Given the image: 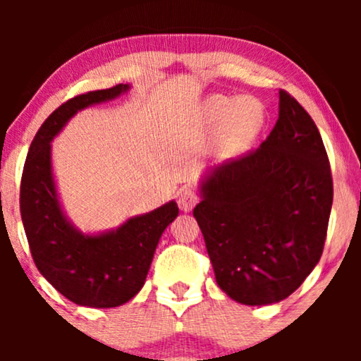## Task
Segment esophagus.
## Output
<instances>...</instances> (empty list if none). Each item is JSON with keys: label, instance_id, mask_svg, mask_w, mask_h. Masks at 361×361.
Masks as SVG:
<instances>
[{"label": "esophagus", "instance_id": "1", "mask_svg": "<svg viewBox=\"0 0 361 361\" xmlns=\"http://www.w3.org/2000/svg\"><path fill=\"white\" fill-rule=\"evenodd\" d=\"M198 202V197H197V192H195L193 188H190V186H186L178 195V207H180L181 212H192L193 207L197 205Z\"/></svg>", "mask_w": 361, "mask_h": 361}]
</instances>
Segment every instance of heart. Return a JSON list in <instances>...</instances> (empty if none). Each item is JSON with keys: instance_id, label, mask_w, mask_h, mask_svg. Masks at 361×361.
I'll use <instances>...</instances> for the list:
<instances>
[{"instance_id": "b5f03b06", "label": "heart", "mask_w": 361, "mask_h": 361, "mask_svg": "<svg viewBox=\"0 0 361 361\" xmlns=\"http://www.w3.org/2000/svg\"><path fill=\"white\" fill-rule=\"evenodd\" d=\"M207 126H219L210 151L217 159H235L250 149L263 127V106L255 98L212 97L202 105Z\"/></svg>"}]
</instances>
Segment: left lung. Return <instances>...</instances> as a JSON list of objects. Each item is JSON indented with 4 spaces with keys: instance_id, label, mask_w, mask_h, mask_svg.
Returning <instances> with one entry per match:
<instances>
[{
    "instance_id": "left-lung-1",
    "label": "left lung",
    "mask_w": 361,
    "mask_h": 361,
    "mask_svg": "<svg viewBox=\"0 0 361 361\" xmlns=\"http://www.w3.org/2000/svg\"><path fill=\"white\" fill-rule=\"evenodd\" d=\"M193 217L215 281L244 305L287 299L316 268L333 205L321 134L295 98L279 93V120L251 154L205 169Z\"/></svg>"
}]
</instances>
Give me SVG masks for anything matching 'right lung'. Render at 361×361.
Segmentation results:
<instances>
[{"mask_svg": "<svg viewBox=\"0 0 361 361\" xmlns=\"http://www.w3.org/2000/svg\"><path fill=\"white\" fill-rule=\"evenodd\" d=\"M130 88L117 85L66 102L39 128L25 161L20 210L35 267L57 292L82 307H118L137 295L161 235L178 217L176 202L169 200L114 229L82 233L62 207L52 168V140L78 111L115 100Z\"/></svg>", "mask_w": 361, "mask_h": 361, "instance_id": "obj_1", "label": "right lung"}]
</instances>
